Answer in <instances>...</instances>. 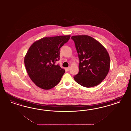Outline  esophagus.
Returning <instances> with one entry per match:
<instances>
[{
  "mask_svg": "<svg viewBox=\"0 0 131 131\" xmlns=\"http://www.w3.org/2000/svg\"><path fill=\"white\" fill-rule=\"evenodd\" d=\"M70 69H71V67H69L67 68V70L68 71H69L70 70Z\"/></svg>",
  "mask_w": 131,
  "mask_h": 131,
  "instance_id": "34e87169",
  "label": "esophagus"
}]
</instances>
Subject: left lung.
I'll return each mask as SVG.
<instances>
[{"label": "left lung", "instance_id": "1", "mask_svg": "<svg viewBox=\"0 0 131 131\" xmlns=\"http://www.w3.org/2000/svg\"><path fill=\"white\" fill-rule=\"evenodd\" d=\"M75 43L80 63L78 73L73 77L84 87H94L101 83L107 75L111 60L107 49L90 36H71Z\"/></svg>", "mask_w": 131, "mask_h": 131}]
</instances>
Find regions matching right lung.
I'll return each mask as SVG.
<instances>
[{
	"mask_svg": "<svg viewBox=\"0 0 131 131\" xmlns=\"http://www.w3.org/2000/svg\"><path fill=\"white\" fill-rule=\"evenodd\" d=\"M71 36L46 37L35 41L24 57L28 75L38 87L49 90L60 83L65 70L55 64L60 60V49Z\"/></svg>",
	"mask_w": 131,
	"mask_h": 131,
	"instance_id": "obj_1",
	"label": "right lung"
}]
</instances>
